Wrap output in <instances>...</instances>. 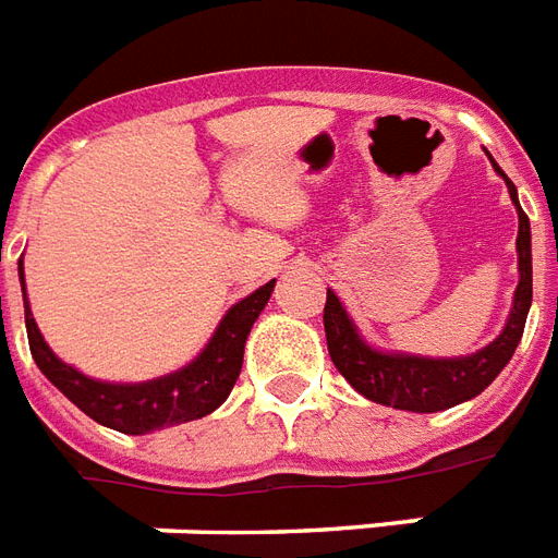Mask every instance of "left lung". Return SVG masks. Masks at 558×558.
Segmentation results:
<instances>
[{"label":"left lung","instance_id":"1","mask_svg":"<svg viewBox=\"0 0 558 558\" xmlns=\"http://www.w3.org/2000/svg\"><path fill=\"white\" fill-rule=\"evenodd\" d=\"M497 168V162H494ZM499 171V168H497ZM502 174V171H499ZM506 177V174H502ZM509 185L511 201L518 204V189ZM518 268L521 280L514 290V307L506 322V328L497 340L485 345L482 352L470 357H416V354H384L369 349L354 331L349 313L342 311L340 299L328 292L325 301V337L333 366L340 369L345 381L366 399L378 405L399 408V411H416V414H435L458 402H468L488 387L502 366L511 361L526 325V313L532 304V247H530V218L523 216L518 204Z\"/></svg>","mask_w":558,"mask_h":558}]
</instances>
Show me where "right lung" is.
I'll return each mask as SVG.
<instances>
[{"label":"right lung","instance_id":"add662e5","mask_svg":"<svg viewBox=\"0 0 558 558\" xmlns=\"http://www.w3.org/2000/svg\"><path fill=\"white\" fill-rule=\"evenodd\" d=\"M23 271V268H20ZM275 290V280L266 287L251 292L236 307H230L213 340L206 345L197 361H192L185 369L174 375H165L156 381L144 384H106L94 381L80 369L61 363L52 349H49L40 331H37L32 311H28L26 290V331L32 357L40 366V373L68 396L73 405L85 414L123 435H147L153 428L180 426L189 420L213 414L225 402L239 373H242V354H245V340L251 333V325L257 322L259 311L266 307L268 295Z\"/></svg>","mask_w":558,"mask_h":558}]
</instances>
